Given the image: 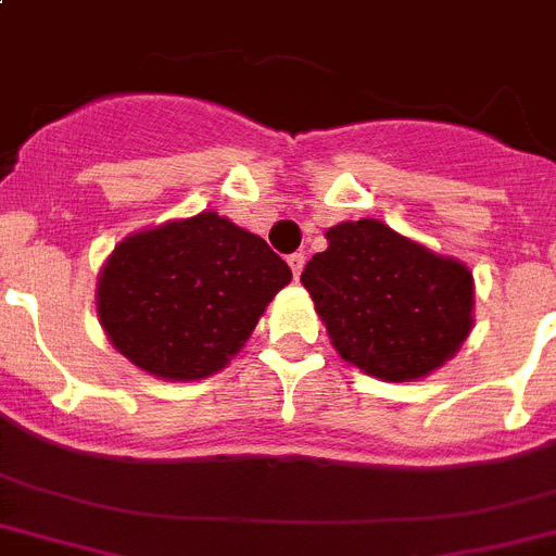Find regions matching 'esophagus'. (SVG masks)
<instances>
[{
	"mask_svg": "<svg viewBox=\"0 0 556 556\" xmlns=\"http://www.w3.org/2000/svg\"><path fill=\"white\" fill-rule=\"evenodd\" d=\"M288 265H291L293 279H299V274H302V268H305V254H302V251L291 254V257H288Z\"/></svg>",
	"mask_w": 556,
	"mask_h": 556,
	"instance_id": "obj_1",
	"label": "esophagus"
}]
</instances>
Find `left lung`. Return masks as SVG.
Returning a JSON list of instances; mask_svg holds the SVG:
<instances>
[{"label": "left lung", "instance_id": "obj_1", "mask_svg": "<svg viewBox=\"0 0 556 556\" xmlns=\"http://www.w3.org/2000/svg\"><path fill=\"white\" fill-rule=\"evenodd\" d=\"M302 285L325 318L338 355L380 380L439 369L472 327V274L380 220L327 231Z\"/></svg>", "mask_w": 556, "mask_h": 556}]
</instances>
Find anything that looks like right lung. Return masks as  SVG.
I'll use <instances>...</instances> for the list:
<instances>
[{"label": "right lung", "instance_id": "obj_1", "mask_svg": "<svg viewBox=\"0 0 556 556\" xmlns=\"http://www.w3.org/2000/svg\"><path fill=\"white\" fill-rule=\"evenodd\" d=\"M291 268L260 235L215 212L139 231L98 282L111 344L156 378L201 380L243 346Z\"/></svg>", "mask_w": 556, "mask_h": 556}]
</instances>
